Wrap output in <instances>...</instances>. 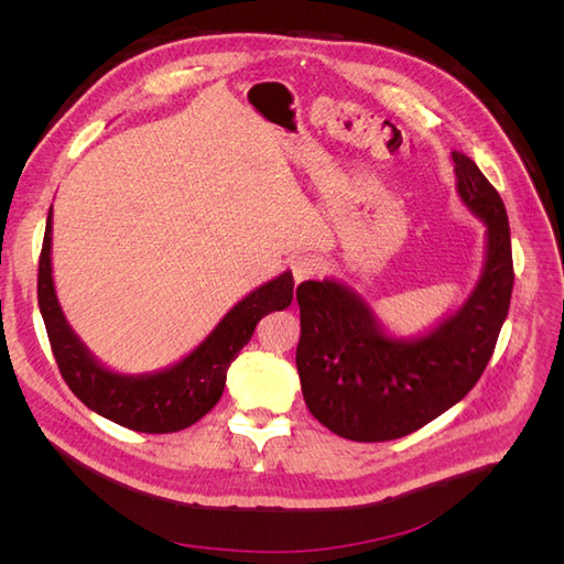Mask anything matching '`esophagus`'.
<instances>
[{
  "label": "esophagus",
  "mask_w": 564,
  "mask_h": 564,
  "mask_svg": "<svg viewBox=\"0 0 564 564\" xmlns=\"http://www.w3.org/2000/svg\"><path fill=\"white\" fill-rule=\"evenodd\" d=\"M319 270H322V259L315 253H301L292 261V272H294L296 284L317 278Z\"/></svg>",
  "instance_id": "esophagus-1"
}]
</instances>
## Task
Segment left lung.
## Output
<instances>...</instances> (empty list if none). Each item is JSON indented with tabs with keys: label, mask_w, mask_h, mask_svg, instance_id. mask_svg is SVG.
I'll use <instances>...</instances> for the list:
<instances>
[{
	"label": "left lung",
	"mask_w": 564,
	"mask_h": 564,
	"mask_svg": "<svg viewBox=\"0 0 564 564\" xmlns=\"http://www.w3.org/2000/svg\"><path fill=\"white\" fill-rule=\"evenodd\" d=\"M456 193L485 224L480 278L454 311L414 336L392 334L352 286L334 278L296 289L303 400L327 429L386 442L423 429L482 377L513 292V253L501 195L464 152L452 150Z\"/></svg>",
	"instance_id": "8db88e82"
}]
</instances>
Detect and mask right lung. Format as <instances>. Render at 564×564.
<instances>
[{
  "label": "right lung",
  "instance_id": "1",
  "mask_svg": "<svg viewBox=\"0 0 564 564\" xmlns=\"http://www.w3.org/2000/svg\"><path fill=\"white\" fill-rule=\"evenodd\" d=\"M51 230L54 207L46 218L37 299L58 369L91 412L139 433H176L212 412L224 395L228 367L249 344L256 324L268 313L289 308L294 299V275L284 270L237 301L209 336L178 362L148 373H122L100 362L67 322L54 286Z\"/></svg>",
  "mask_w": 564,
  "mask_h": 564
}]
</instances>
